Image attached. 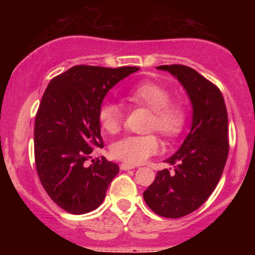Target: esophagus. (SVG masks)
<instances>
[{"instance_id":"1","label":"esophagus","mask_w":255,"mask_h":255,"mask_svg":"<svg viewBox=\"0 0 255 255\" xmlns=\"http://www.w3.org/2000/svg\"><path fill=\"white\" fill-rule=\"evenodd\" d=\"M120 168H122L123 171H128V170H132V168H135V166H133V165H130V163H125V162H123L122 165H120Z\"/></svg>"}]
</instances>
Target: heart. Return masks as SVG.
<instances>
[{
    "instance_id": "heart-1",
    "label": "heart",
    "mask_w": 255,
    "mask_h": 255,
    "mask_svg": "<svg viewBox=\"0 0 255 255\" xmlns=\"http://www.w3.org/2000/svg\"><path fill=\"white\" fill-rule=\"evenodd\" d=\"M166 87L152 80L136 83L127 92V99L151 110L148 130H157L166 137H177L187 124V109L180 100L170 99ZM122 109L113 103H104L98 112L100 128L108 133H117L123 125ZM161 150V141L155 132L146 135H128L112 145V155L124 162L142 163Z\"/></svg>"
}]
</instances>
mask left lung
Masks as SVG:
<instances>
[{
  "label": "left lung",
  "mask_w": 255,
  "mask_h": 255,
  "mask_svg": "<svg viewBox=\"0 0 255 255\" xmlns=\"http://www.w3.org/2000/svg\"><path fill=\"white\" fill-rule=\"evenodd\" d=\"M185 87L193 107L192 128L181 147L158 171L143 192L146 205L158 216L180 218L197 210L218 185L229 151L228 114L221 90L203 75L182 64L160 65Z\"/></svg>",
  "instance_id": "8db88e82"
}]
</instances>
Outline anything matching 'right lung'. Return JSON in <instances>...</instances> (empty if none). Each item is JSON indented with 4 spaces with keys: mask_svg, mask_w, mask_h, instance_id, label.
<instances>
[{
    "mask_svg": "<svg viewBox=\"0 0 255 255\" xmlns=\"http://www.w3.org/2000/svg\"><path fill=\"white\" fill-rule=\"evenodd\" d=\"M137 67L74 65L53 78L34 122V162L52 201L72 214L97 210L119 166L105 157L87 161L103 147L98 112L107 93Z\"/></svg>",
    "mask_w": 255,
    "mask_h": 255,
    "instance_id": "obj_1",
    "label": "right lung"
}]
</instances>
